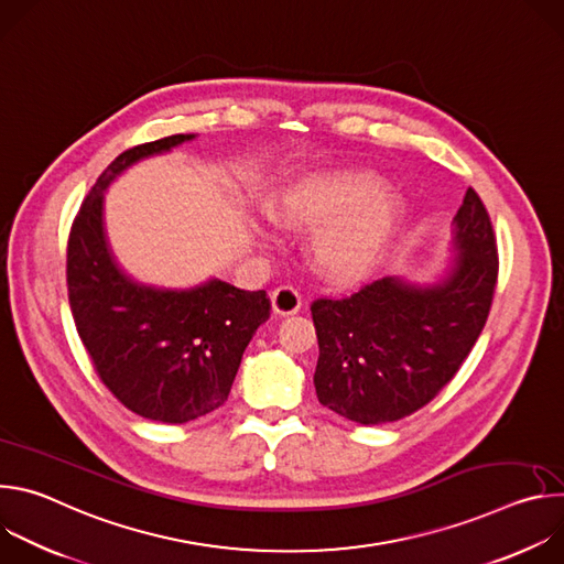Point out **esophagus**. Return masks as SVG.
<instances>
[{
    "label": "esophagus",
    "mask_w": 564,
    "mask_h": 564,
    "mask_svg": "<svg viewBox=\"0 0 564 564\" xmlns=\"http://www.w3.org/2000/svg\"><path fill=\"white\" fill-rule=\"evenodd\" d=\"M301 294L292 285H281L272 292V307L276 314H296L301 310Z\"/></svg>",
    "instance_id": "1"
}]
</instances>
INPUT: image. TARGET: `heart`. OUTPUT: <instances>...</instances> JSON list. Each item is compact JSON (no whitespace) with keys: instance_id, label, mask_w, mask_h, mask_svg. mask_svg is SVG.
<instances>
[{"instance_id":"heart-1","label":"heart","mask_w":564,"mask_h":564,"mask_svg":"<svg viewBox=\"0 0 564 564\" xmlns=\"http://www.w3.org/2000/svg\"><path fill=\"white\" fill-rule=\"evenodd\" d=\"M290 227H316L312 252L328 276L355 281L381 259L399 218V200L368 172H316L292 183L274 203Z\"/></svg>"}]
</instances>
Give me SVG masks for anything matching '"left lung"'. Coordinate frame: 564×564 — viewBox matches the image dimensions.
Returning <instances> with one entry per match:
<instances>
[{
	"label": "left lung",
	"mask_w": 564,
	"mask_h": 564,
	"mask_svg": "<svg viewBox=\"0 0 564 564\" xmlns=\"http://www.w3.org/2000/svg\"><path fill=\"white\" fill-rule=\"evenodd\" d=\"M453 248L437 283L383 276L310 305L321 404L366 426L397 422L455 377L487 324L500 268L489 212L473 187L453 218Z\"/></svg>",
	"instance_id": "obj_1"
}]
</instances>
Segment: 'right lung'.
<instances>
[{"label":"right lung","mask_w":564,"mask_h":564,"mask_svg":"<svg viewBox=\"0 0 564 564\" xmlns=\"http://www.w3.org/2000/svg\"><path fill=\"white\" fill-rule=\"evenodd\" d=\"M192 138L178 133L122 151L79 207L66 248L68 303L98 377L131 413L165 424H185L225 404L240 357L272 310L265 290H238L218 279L189 290L138 283L111 252L105 189L138 160Z\"/></svg>","instance_id":"1"}]
</instances>
